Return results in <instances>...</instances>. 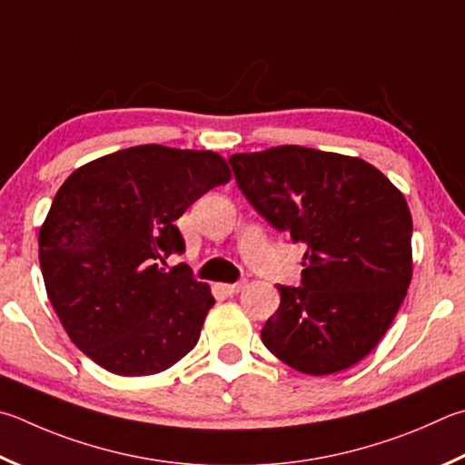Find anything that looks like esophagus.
Listing matches in <instances>:
<instances>
[{"label":"esophagus","mask_w":465,"mask_h":465,"mask_svg":"<svg viewBox=\"0 0 465 465\" xmlns=\"http://www.w3.org/2000/svg\"><path fill=\"white\" fill-rule=\"evenodd\" d=\"M243 286H246V282H235V284H219V291L225 292V294H238L240 291H243Z\"/></svg>","instance_id":"esophagus-1"}]
</instances>
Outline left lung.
Listing matches in <instances>:
<instances>
[{"mask_svg": "<svg viewBox=\"0 0 465 465\" xmlns=\"http://www.w3.org/2000/svg\"><path fill=\"white\" fill-rule=\"evenodd\" d=\"M260 215L307 243L302 284L278 286L262 341L302 374L348 370L382 340L412 278V217L402 193L366 160L305 146L232 154Z\"/></svg>", "mask_w": 465, "mask_h": 465, "instance_id": "1", "label": "left lung"}]
</instances>
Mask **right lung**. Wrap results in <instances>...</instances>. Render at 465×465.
<instances>
[{
    "instance_id": "add662e5",
    "label": "right lung",
    "mask_w": 465,
    "mask_h": 465,
    "mask_svg": "<svg viewBox=\"0 0 465 465\" xmlns=\"http://www.w3.org/2000/svg\"><path fill=\"white\" fill-rule=\"evenodd\" d=\"M230 179L217 152L144 144L91 160L56 191L38 235L46 294L107 372L158 374L195 348L211 286L164 266L184 250L176 219Z\"/></svg>"
}]
</instances>
